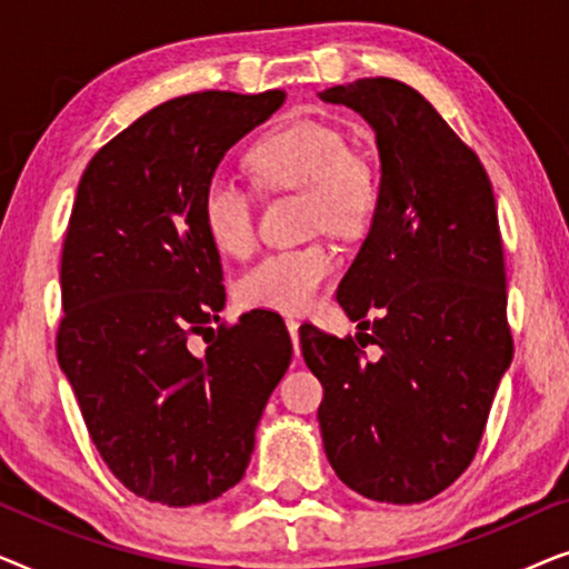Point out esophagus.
Segmentation results:
<instances>
[{
	"label": "esophagus",
	"mask_w": 569,
	"mask_h": 569,
	"mask_svg": "<svg viewBox=\"0 0 569 569\" xmlns=\"http://www.w3.org/2000/svg\"><path fill=\"white\" fill-rule=\"evenodd\" d=\"M284 326H287V331H290V337H292V347H295V355H300V321H295V318H287L284 321Z\"/></svg>",
	"instance_id": "esophagus-1"
}]
</instances>
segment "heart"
Returning <instances> with one entry per match:
<instances>
[{
    "label": "heart",
    "instance_id": "obj_1",
    "mask_svg": "<svg viewBox=\"0 0 569 569\" xmlns=\"http://www.w3.org/2000/svg\"><path fill=\"white\" fill-rule=\"evenodd\" d=\"M261 181L302 189V212L310 230L357 236L378 204V176L360 154L347 150L341 131L321 121H292L263 134L248 152ZM201 224L224 256H246L256 243L253 207L228 178H209L201 193ZM339 256L329 243H310L263 256L236 284L243 308L306 313L337 277Z\"/></svg>",
    "mask_w": 569,
    "mask_h": 569
}]
</instances>
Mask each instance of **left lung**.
Instances as JSON below:
<instances>
[{
	"mask_svg": "<svg viewBox=\"0 0 569 569\" xmlns=\"http://www.w3.org/2000/svg\"><path fill=\"white\" fill-rule=\"evenodd\" d=\"M318 98L360 113L380 158L370 232L337 300L357 329H371L357 343H378L381 357L365 361L352 339L300 329L323 386V448L368 500L425 502L471 463L512 360L492 183L409 84L368 77Z\"/></svg>",
	"mask_w": 569,
	"mask_h": 569,
	"instance_id": "8db88e82",
	"label": "left lung"
}]
</instances>
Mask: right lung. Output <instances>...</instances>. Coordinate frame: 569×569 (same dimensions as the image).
<instances>
[{"mask_svg": "<svg viewBox=\"0 0 569 569\" xmlns=\"http://www.w3.org/2000/svg\"><path fill=\"white\" fill-rule=\"evenodd\" d=\"M282 103V90L173 98L113 137L77 186L59 368L113 477L168 508L209 502L243 479L292 360L290 333L267 310L217 331L201 355L189 347L224 306L201 193L224 152Z\"/></svg>", "mask_w": 569, "mask_h": 569, "instance_id": "right-lung-1", "label": "right lung"}]
</instances>
